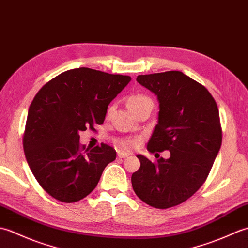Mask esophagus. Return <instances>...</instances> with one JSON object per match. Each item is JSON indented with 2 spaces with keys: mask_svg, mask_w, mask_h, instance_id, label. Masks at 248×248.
<instances>
[{
  "mask_svg": "<svg viewBox=\"0 0 248 248\" xmlns=\"http://www.w3.org/2000/svg\"><path fill=\"white\" fill-rule=\"evenodd\" d=\"M130 155L129 152H125V151H118V157H123V159H124V157H128Z\"/></svg>",
  "mask_w": 248,
  "mask_h": 248,
  "instance_id": "obj_1",
  "label": "esophagus"
}]
</instances>
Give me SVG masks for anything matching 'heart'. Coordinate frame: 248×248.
Here are the masks:
<instances>
[{
	"instance_id": "b5f03b06",
	"label": "heart",
	"mask_w": 248,
	"mask_h": 248,
	"mask_svg": "<svg viewBox=\"0 0 248 248\" xmlns=\"http://www.w3.org/2000/svg\"><path fill=\"white\" fill-rule=\"evenodd\" d=\"M128 107L131 109V112L135 113L139 109L146 107L152 108V101L149 97L145 96V94H133L128 99ZM136 144H138V141L132 140H124L120 141V145L125 149H132Z\"/></svg>"
}]
</instances>
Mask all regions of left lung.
<instances>
[{
	"mask_svg": "<svg viewBox=\"0 0 248 248\" xmlns=\"http://www.w3.org/2000/svg\"><path fill=\"white\" fill-rule=\"evenodd\" d=\"M157 97V124L147 144L150 152L168 150V159L152 163L138 155L140 167L131 181L147 204L167 209L182 203L207 179L222 145L217 102L208 89L181 71L136 78Z\"/></svg>",
	"mask_w": 248,
	"mask_h": 248,
	"instance_id": "left-lung-1",
	"label": "left lung"
}]
</instances>
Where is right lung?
Listing matches in <instances>:
<instances>
[{"mask_svg": "<svg viewBox=\"0 0 248 248\" xmlns=\"http://www.w3.org/2000/svg\"><path fill=\"white\" fill-rule=\"evenodd\" d=\"M131 77L76 68L52 78L31 101L23 149L34 177L62 202H76L97 186L104 168L116 159L105 144L80 146L81 131L103 124L108 104Z\"/></svg>", "mask_w": 248, "mask_h": 248, "instance_id": "add662e5", "label": "right lung"}]
</instances>
